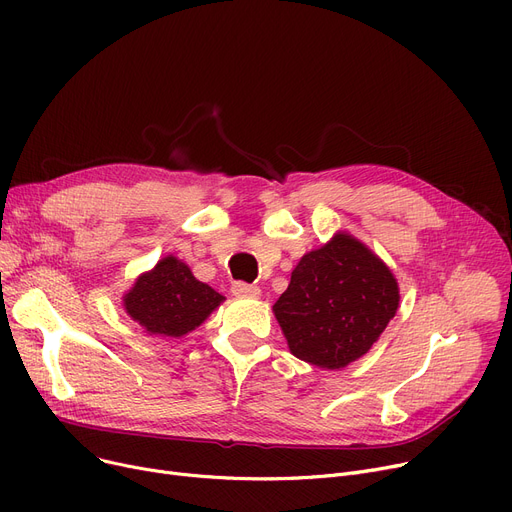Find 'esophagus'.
<instances>
[{"instance_id":"34e87169","label":"esophagus","mask_w":512,"mask_h":512,"mask_svg":"<svg viewBox=\"0 0 512 512\" xmlns=\"http://www.w3.org/2000/svg\"><path fill=\"white\" fill-rule=\"evenodd\" d=\"M232 294L236 297H259L261 290L255 284H247V282H234L232 284Z\"/></svg>"}]
</instances>
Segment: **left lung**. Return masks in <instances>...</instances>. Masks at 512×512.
<instances>
[{"label":"left lung","instance_id":"1","mask_svg":"<svg viewBox=\"0 0 512 512\" xmlns=\"http://www.w3.org/2000/svg\"><path fill=\"white\" fill-rule=\"evenodd\" d=\"M388 267L348 234L307 253L274 305L290 353L340 369L365 355L398 309Z\"/></svg>","mask_w":512,"mask_h":512}]
</instances>
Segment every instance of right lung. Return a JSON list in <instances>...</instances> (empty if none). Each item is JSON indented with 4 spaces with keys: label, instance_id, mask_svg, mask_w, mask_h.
<instances>
[{
    "label": "right lung",
    "instance_id": "right-lung-1",
    "mask_svg": "<svg viewBox=\"0 0 512 512\" xmlns=\"http://www.w3.org/2000/svg\"><path fill=\"white\" fill-rule=\"evenodd\" d=\"M222 301V294L199 282L188 265L166 257L124 294V309L147 334L176 338L201 326Z\"/></svg>",
    "mask_w": 512,
    "mask_h": 512
}]
</instances>
